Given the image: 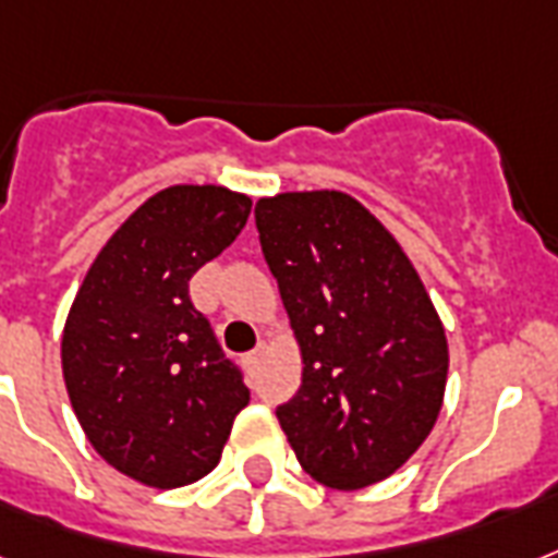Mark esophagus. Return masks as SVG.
<instances>
[{"label":"esophagus","mask_w":558,"mask_h":558,"mask_svg":"<svg viewBox=\"0 0 558 558\" xmlns=\"http://www.w3.org/2000/svg\"><path fill=\"white\" fill-rule=\"evenodd\" d=\"M263 354H266V348L257 345V348H254V351H251V354L242 356V363H245V368H257V363H260Z\"/></svg>","instance_id":"34e87169"}]
</instances>
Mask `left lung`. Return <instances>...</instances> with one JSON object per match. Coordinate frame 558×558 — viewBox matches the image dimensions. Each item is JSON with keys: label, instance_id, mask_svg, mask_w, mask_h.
<instances>
[{"label": "left lung", "instance_id": "8db88e82", "mask_svg": "<svg viewBox=\"0 0 558 558\" xmlns=\"http://www.w3.org/2000/svg\"><path fill=\"white\" fill-rule=\"evenodd\" d=\"M260 245L301 354L278 421L310 477L356 492L424 445L448 386V336L418 271L354 195L260 198Z\"/></svg>", "mask_w": 558, "mask_h": 558}]
</instances>
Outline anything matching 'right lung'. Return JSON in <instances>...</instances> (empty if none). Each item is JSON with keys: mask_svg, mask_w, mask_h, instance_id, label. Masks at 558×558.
Returning <instances> with one entry per match:
<instances>
[{"mask_svg": "<svg viewBox=\"0 0 558 558\" xmlns=\"http://www.w3.org/2000/svg\"><path fill=\"white\" fill-rule=\"evenodd\" d=\"M248 213V195L228 186H166L119 225L75 292L61 339L66 395L96 453L143 486L210 474L251 401L190 301V278Z\"/></svg>", "mask_w": 558, "mask_h": 558, "instance_id": "right-lung-1", "label": "right lung"}]
</instances>
